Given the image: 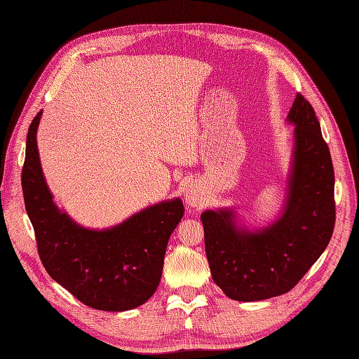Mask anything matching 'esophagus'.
Instances as JSON below:
<instances>
[{
  "instance_id": "1",
  "label": "esophagus",
  "mask_w": 359,
  "mask_h": 359,
  "mask_svg": "<svg viewBox=\"0 0 359 359\" xmlns=\"http://www.w3.org/2000/svg\"><path fill=\"white\" fill-rule=\"evenodd\" d=\"M201 189L198 188V187H189L188 189H187V194H185V198H187V203L189 205V206H192V208H196V206H198L200 203H201Z\"/></svg>"
}]
</instances>
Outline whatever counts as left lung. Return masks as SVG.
Listing matches in <instances>:
<instances>
[{"label":"left lung","instance_id":"left-lung-1","mask_svg":"<svg viewBox=\"0 0 359 359\" xmlns=\"http://www.w3.org/2000/svg\"><path fill=\"white\" fill-rule=\"evenodd\" d=\"M287 200L259 231L238 226L235 210H205V249L214 282L227 297L258 302L292 290L325 252L335 226V176L329 147L309 101L296 95Z\"/></svg>","mask_w":359,"mask_h":359}]
</instances>
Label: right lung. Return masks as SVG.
<instances>
[{"mask_svg": "<svg viewBox=\"0 0 359 359\" xmlns=\"http://www.w3.org/2000/svg\"><path fill=\"white\" fill-rule=\"evenodd\" d=\"M41 115L27 133L21 183L45 270L86 306L119 312L144 305L161 282L168 240L185 212L182 200L161 201L109 229L81 227L54 203L45 182L36 144Z\"/></svg>", "mask_w": 359, "mask_h": 359, "instance_id": "1", "label": "right lung"}]
</instances>
